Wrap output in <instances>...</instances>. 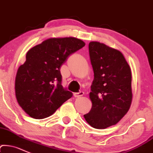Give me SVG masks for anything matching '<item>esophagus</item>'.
I'll use <instances>...</instances> for the list:
<instances>
[{
  "label": "esophagus",
  "instance_id": "obj_1",
  "mask_svg": "<svg viewBox=\"0 0 153 153\" xmlns=\"http://www.w3.org/2000/svg\"><path fill=\"white\" fill-rule=\"evenodd\" d=\"M84 95V92L83 91H80L79 92V93H74V96L75 97V98H79V97L82 96Z\"/></svg>",
  "mask_w": 153,
  "mask_h": 153
}]
</instances>
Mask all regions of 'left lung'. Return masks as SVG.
<instances>
[{
  "instance_id": "8db88e82",
  "label": "left lung",
  "mask_w": 153,
  "mask_h": 153,
  "mask_svg": "<svg viewBox=\"0 0 153 153\" xmlns=\"http://www.w3.org/2000/svg\"><path fill=\"white\" fill-rule=\"evenodd\" d=\"M94 72L90 98L92 108L85 114L92 127L103 129L116 125L132 102L131 70L119 50L98 42L89 43Z\"/></svg>"
}]
</instances>
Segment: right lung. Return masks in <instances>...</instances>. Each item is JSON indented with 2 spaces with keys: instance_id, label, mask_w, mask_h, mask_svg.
I'll return each mask as SVG.
<instances>
[{
  "instance_id": "right-lung-1",
  "label": "right lung",
  "mask_w": 153,
  "mask_h": 153,
  "mask_svg": "<svg viewBox=\"0 0 153 153\" xmlns=\"http://www.w3.org/2000/svg\"><path fill=\"white\" fill-rule=\"evenodd\" d=\"M85 45L83 41L74 37L51 38L28 50L25 62L17 70L15 95L29 116L48 117L71 98V92L61 85L60 67Z\"/></svg>"
}]
</instances>
